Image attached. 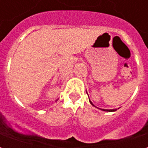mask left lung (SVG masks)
Instances as JSON below:
<instances>
[{"label": "left lung", "instance_id": "8db88e82", "mask_svg": "<svg viewBox=\"0 0 148 148\" xmlns=\"http://www.w3.org/2000/svg\"><path fill=\"white\" fill-rule=\"evenodd\" d=\"M90 104H91V105H93V104L92 102H91V101H90ZM103 111H106V112H114V111H116V109H102Z\"/></svg>", "mask_w": 148, "mask_h": 148}]
</instances>
